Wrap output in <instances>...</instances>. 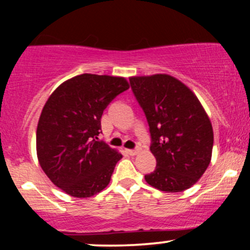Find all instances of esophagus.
<instances>
[{"mask_svg":"<svg viewBox=\"0 0 250 250\" xmlns=\"http://www.w3.org/2000/svg\"><path fill=\"white\" fill-rule=\"evenodd\" d=\"M128 153H129V155H136L137 153H139V149H128Z\"/></svg>","mask_w":250,"mask_h":250,"instance_id":"obj_1","label":"esophagus"}]
</instances>
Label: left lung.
Returning a JSON list of instances; mask_svg holds the SVG:
<instances>
[{
	"instance_id": "obj_1",
	"label": "left lung",
	"mask_w": 250,
	"mask_h": 250,
	"mask_svg": "<svg viewBox=\"0 0 250 250\" xmlns=\"http://www.w3.org/2000/svg\"><path fill=\"white\" fill-rule=\"evenodd\" d=\"M129 81L147 117L150 151L156 159L146 181L167 193L190 188L211 159L214 134L207 113L193 91L173 76L156 74Z\"/></svg>"
}]
</instances>
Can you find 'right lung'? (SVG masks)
<instances>
[{
	"instance_id": "obj_1",
	"label": "right lung",
	"mask_w": 250,
	"mask_h": 250,
	"mask_svg": "<svg viewBox=\"0 0 250 250\" xmlns=\"http://www.w3.org/2000/svg\"><path fill=\"white\" fill-rule=\"evenodd\" d=\"M129 88L123 77L82 74L63 82L45 102L36 130L40 166L74 197L103 190L122 155L97 141L103 110Z\"/></svg>"
}]
</instances>
